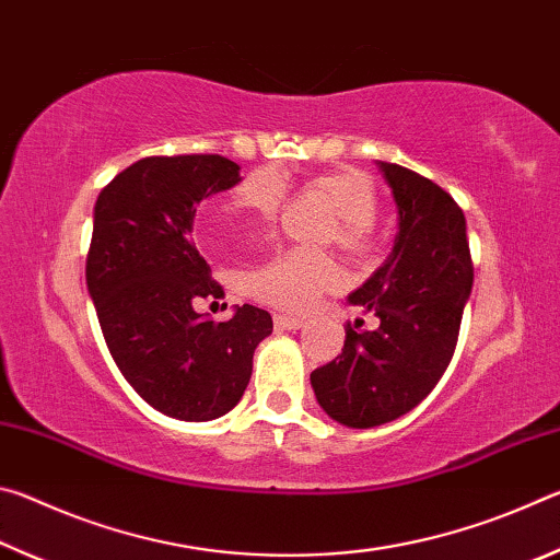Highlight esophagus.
<instances>
[{"mask_svg":"<svg viewBox=\"0 0 560 560\" xmlns=\"http://www.w3.org/2000/svg\"><path fill=\"white\" fill-rule=\"evenodd\" d=\"M273 326H277L279 330H296V328L303 326V320L301 318H293V316L277 314V316H273Z\"/></svg>","mask_w":560,"mask_h":560,"instance_id":"esophagus-1","label":"esophagus"}]
</instances>
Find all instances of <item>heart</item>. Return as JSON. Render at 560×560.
Instances as JSON below:
<instances>
[{
	"instance_id": "b5f03b06",
	"label": "heart",
	"mask_w": 560,
	"mask_h": 560,
	"mask_svg": "<svg viewBox=\"0 0 560 560\" xmlns=\"http://www.w3.org/2000/svg\"><path fill=\"white\" fill-rule=\"evenodd\" d=\"M303 189L324 202L336 214V224L328 230V242H336L350 257H368L373 252V224L381 212V197L373 179L360 170H326L308 175ZM287 185L271 170H257L246 175L234 189L230 202L214 214L212 230L217 234H236L249 224L277 220ZM338 264L328 254L311 252H277L252 267L242 277V289L252 299L279 311H306L318 296L338 283Z\"/></svg>"
}]
</instances>
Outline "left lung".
I'll return each mask as SVG.
<instances>
[{
    "instance_id": "left-lung-1",
    "label": "left lung",
    "mask_w": 560,
    "mask_h": 560,
    "mask_svg": "<svg viewBox=\"0 0 560 560\" xmlns=\"http://www.w3.org/2000/svg\"><path fill=\"white\" fill-rule=\"evenodd\" d=\"M400 214L393 254L348 301L381 318L348 320L343 350L311 373L316 400L348 428H375L410 412L447 371L474 281L462 207L432 179L377 163Z\"/></svg>"
}]
</instances>
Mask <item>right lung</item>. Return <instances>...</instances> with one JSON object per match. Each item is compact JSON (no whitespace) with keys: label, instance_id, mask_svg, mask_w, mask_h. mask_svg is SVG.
<instances>
[{"label":"right lung","instance_id":"right-lung-1","mask_svg":"<svg viewBox=\"0 0 560 560\" xmlns=\"http://www.w3.org/2000/svg\"><path fill=\"white\" fill-rule=\"evenodd\" d=\"M236 183L230 158L150 155L113 177L93 207L86 283L103 338L132 390L177 420L230 412L273 328L269 311L249 303L220 324L195 311L224 296L189 236L197 205Z\"/></svg>","mask_w":560,"mask_h":560}]
</instances>
